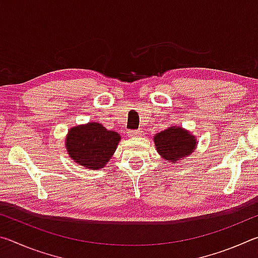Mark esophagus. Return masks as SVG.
<instances>
[{
	"instance_id": "obj_1",
	"label": "esophagus",
	"mask_w": 258,
	"mask_h": 258,
	"mask_svg": "<svg viewBox=\"0 0 258 258\" xmlns=\"http://www.w3.org/2000/svg\"><path fill=\"white\" fill-rule=\"evenodd\" d=\"M127 135L130 138H135V137H140V135H142V131L140 130H132V131H128Z\"/></svg>"
}]
</instances>
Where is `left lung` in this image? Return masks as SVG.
<instances>
[{
    "mask_svg": "<svg viewBox=\"0 0 258 258\" xmlns=\"http://www.w3.org/2000/svg\"><path fill=\"white\" fill-rule=\"evenodd\" d=\"M154 141L159 155L172 163L190 155L196 147L194 135L187 133L180 126H171L156 134Z\"/></svg>",
    "mask_w": 258,
    "mask_h": 258,
    "instance_id": "obj_1",
    "label": "left lung"
}]
</instances>
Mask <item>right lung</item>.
Instances as JSON below:
<instances>
[{"mask_svg":"<svg viewBox=\"0 0 258 258\" xmlns=\"http://www.w3.org/2000/svg\"><path fill=\"white\" fill-rule=\"evenodd\" d=\"M120 137L101 124L89 123L69 131L66 147L71 158L87 168H102L115 152Z\"/></svg>","mask_w":258,"mask_h":258,"instance_id":"right-lung-1","label":"right lung"}]
</instances>
